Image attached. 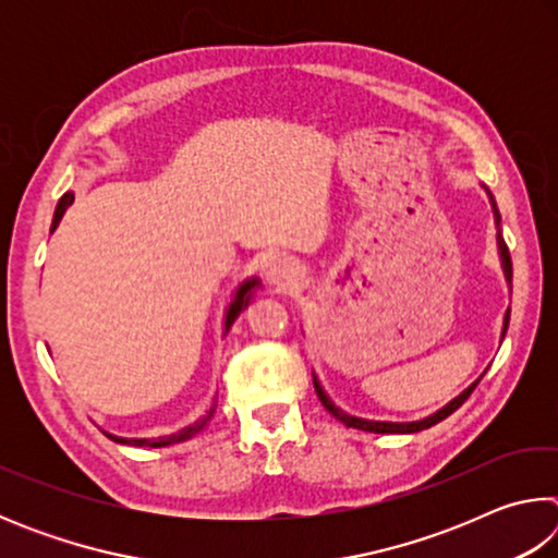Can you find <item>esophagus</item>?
<instances>
[{
  "instance_id": "obj_1",
  "label": "esophagus",
  "mask_w": 558,
  "mask_h": 558,
  "mask_svg": "<svg viewBox=\"0 0 558 558\" xmlns=\"http://www.w3.org/2000/svg\"><path fill=\"white\" fill-rule=\"evenodd\" d=\"M300 278V268L292 258H272L266 268V280L268 286L280 290H290Z\"/></svg>"
}]
</instances>
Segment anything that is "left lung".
<instances>
[{
  "label": "left lung",
  "mask_w": 558,
  "mask_h": 558,
  "mask_svg": "<svg viewBox=\"0 0 558 558\" xmlns=\"http://www.w3.org/2000/svg\"><path fill=\"white\" fill-rule=\"evenodd\" d=\"M497 241H499V253H502L505 276H507V280H512V258H509V248H507V243H505L502 235H499ZM507 325H509V310H507V315H505L502 337L507 335ZM480 379H483V376H480ZM480 379H477L475 384H472L470 389L462 391V393L458 396V399H452V401L446 405V409H440L438 413H433V415H428V418L415 421V423H381V421H364V418H354V415H347V413L339 411L337 405L327 399V393L323 391V386H319V381H317V379H315V391H317L319 401H323L325 409H327L329 413H332L339 423H344L347 428H356V430H366V433H418V430H423V428L436 426V423H440L442 418H448V415H450L452 411H458L460 405L470 399V393L475 391V386L480 384Z\"/></svg>",
  "instance_id": "obj_1"
}]
</instances>
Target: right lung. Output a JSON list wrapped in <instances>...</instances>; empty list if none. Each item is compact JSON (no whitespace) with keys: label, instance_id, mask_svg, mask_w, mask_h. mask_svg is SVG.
Wrapping results in <instances>:
<instances>
[{"label":"right lung","instance_id":"1","mask_svg":"<svg viewBox=\"0 0 558 558\" xmlns=\"http://www.w3.org/2000/svg\"><path fill=\"white\" fill-rule=\"evenodd\" d=\"M71 204H73V194H63L59 206H56L51 231L56 229V226H59L63 211L69 209ZM253 288H256V280H248V282H243V286L239 288V292H235V300L231 302L229 313H226V329H229V327L233 325V319L239 317V313H241V310H243L245 305H248L251 290H253ZM211 415H214V409H211L209 413H206V415H202V418L196 421V423H192V426H186V428H182L179 433H172V436H162V438H157V440H149V438H132V440H128V438H112V436H110V438L118 440V442H128V446H140V448H143V446H149V448H165V446H172V442H182V440H186V438H194L196 433L206 428V423L211 421Z\"/></svg>","mask_w":558,"mask_h":558}]
</instances>
